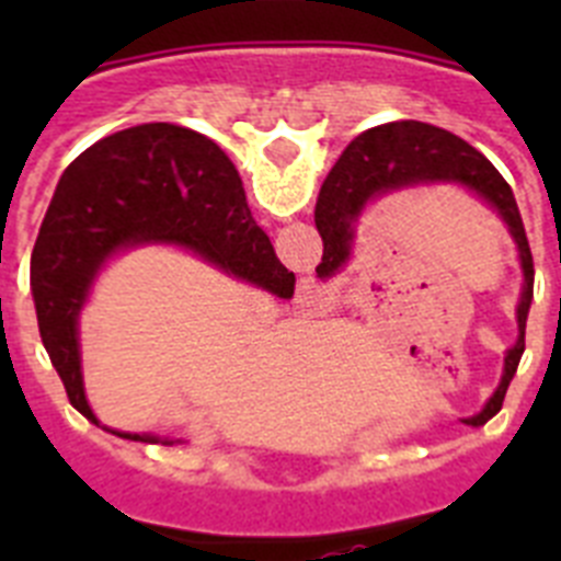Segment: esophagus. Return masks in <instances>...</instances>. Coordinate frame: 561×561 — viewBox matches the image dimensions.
<instances>
[{"mask_svg": "<svg viewBox=\"0 0 561 561\" xmlns=\"http://www.w3.org/2000/svg\"><path fill=\"white\" fill-rule=\"evenodd\" d=\"M306 297H309V304H317V300L323 297V291H320V286L317 284H311V286H306Z\"/></svg>", "mask_w": 561, "mask_h": 561, "instance_id": "34e87169", "label": "esophagus"}]
</instances>
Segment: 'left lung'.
Returning <instances> with one entry per match:
<instances>
[{
    "mask_svg": "<svg viewBox=\"0 0 561 561\" xmlns=\"http://www.w3.org/2000/svg\"><path fill=\"white\" fill-rule=\"evenodd\" d=\"M424 182H458L478 193L480 199L505 221L519 250V264H523L525 284L517 306V345L505 354L503 379L492 399L485 401V408L478 415L466 419V424L478 427L503 408L505 390L512 385L519 356L525 351V320H528L534 300V257L517 199H514L508 182L478 148L444 128L419 121L385 123V126L368 128L356 140H351V146L342 151L336 165L325 176L314 207V225L323 238V261L317 266V277H323V280L334 277L348 264L354 221L359 219L362 207L376 196L410 185H424Z\"/></svg>",
    "mask_w": 561,
    "mask_h": 561,
    "instance_id": "8db88e82",
    "label": "left lung"
}]
</instances>
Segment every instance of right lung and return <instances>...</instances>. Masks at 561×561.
Masks as SVG:
<instances>
[{"mask_svg": "<svg viewBox=\"0 0 561 561\" xmlns=\"http://www.w3.org/2000/svg\"><path fill=\"white\" fill-rule=\"evenodd\" d=\"M148 241L187 247L277 297L295 291V272L252 219L236 165L205 134L146 123L89 146L58 180L30 257V291L49 362L72 408L95 424L83 396L78 314L106 257Z\"/></svg>", "mask_w": 561, "mask_h": 561, "instance_id": "1", "label": "right lung"}]
</instances>
